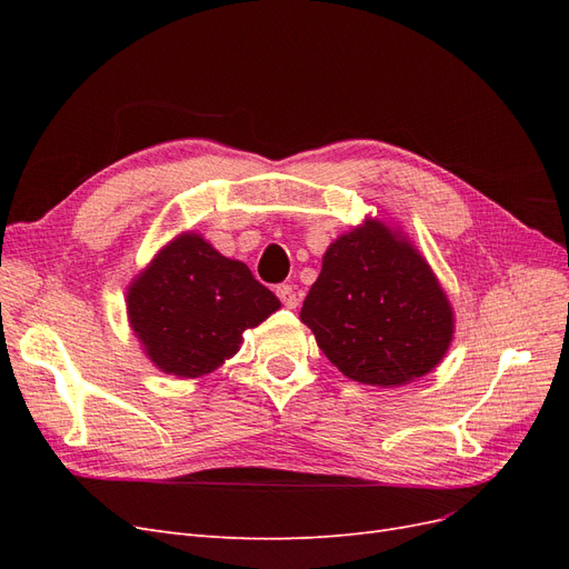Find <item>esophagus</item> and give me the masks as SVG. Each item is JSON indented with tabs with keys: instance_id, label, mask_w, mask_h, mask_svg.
<instances>
[{
	"instance_id": "34e87169",
	"label": "esophagus",
	"mask_w": 569,
	"mask_h": 569,
	"mask_svg": "<svg viewBox=\"0 0 569 569\" xmlns=\"http://www.w3.org/2000/svg\"><path fill=\"white\" fill-rule=\"evenodd\" d=\"M274 291H278V297H280L284 308H297L299 306V295H297V289L291 287V284H280Z\"/></svg>"
}]
</instances>
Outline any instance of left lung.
I'll return each instance as SVG.
<instances>
[{"label": "left lung", "mask_w": 569, "mask_h": 569, "mask_svg": "<svg viewBox=\"0 0 569 569\" xmlns=\"http://www.w3.org/2000/svg\"><path fill=\"white\" fill-rule=\"evenodd\" d=\"M301 322L332 366L372 387L418 380L453 337L451 306L435 272L399 232L377 220L327 249Z\"/></svg>", "instance_id": "obj_1"}]
</instances>
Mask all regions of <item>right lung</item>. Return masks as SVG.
I'll list each match as a JSON object with an SVG mask.
<instances>
[{
	"label": "right lung",
	"mask_w": 569,
	"mask_h": 569,
	"mask_svg": "<svg viewBox=\"0 0 569 569\" xmlns=\"http://www.w3.org/2000/svg\"><path fill=\"white\" fill-rule=\"evenodd\" d=\"M280 299L242 261L189 232L159 251L128 291V316L147 356L168 375L201 377L237 353L247 327Z\"/></svg>",
	"instance_id": "obj_1"
}]
</instances>
